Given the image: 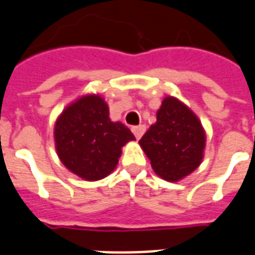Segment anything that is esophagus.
I'll list each match as a JSON object with an SVG mask.
<instances>
[{"instance_id": "34e87169", "label": "esophagus", "mask_w": 255, "mask_h": 255, "mask_svg": "<svg viewBox=\"0 0 255 255\" xmlns=\"http://www.w3.org/2000/svg\"><path fill=\"white\" fill-rule=\"evenodd\" d=\"M131 131L132 134L135 135L136 139H139L140 136L144 134V131H146V126L144 125H139V126H132L131 128Z\"/></svg>"}]
</instances>
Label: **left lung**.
<instances>
[{
    "instance_id": "left-lung-1",
    "label": "left lung",
    "mask_w": 255,
    "mask_h": 255,
    "mask_svg": "<svg viewBox=\"0 0 255 255\" xmlns=\"http://www.w3.org/2000/svg\"><path fill=\"white\" fill-rule=\"evenodd\" d=\"M139 144L153 172L176 182L199 167L206 134L198 117L184 103L167 96L156 113V123L140 138Z\"/></svg>"
}]
</instances>
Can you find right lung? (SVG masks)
Masks as SVG:
<instances>
[{"mask_svg":"<svg viewBox=\"0 0 255 255\" xmlns=\"http://www.w3.org/2000/svg\"><path fill=\"white\" fill-rule=\"evenodd\" d=\"M134 135L124 124L109 119V108L99 95H86L57 119L54 142L67 169L87 181L107 177L116 168L121 148Z\"/></svg>","mask_w":255,"mask_h":255,"instance_id":"right-lung-1","label":"right lung"}]
</instances>
